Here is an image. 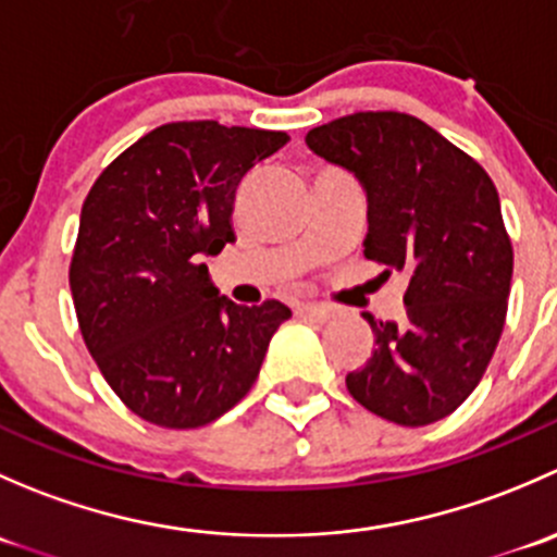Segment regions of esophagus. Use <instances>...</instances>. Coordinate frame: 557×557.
<instances>
[{
    "label": "esophagus",
    "mask_w": 557,
    "mask_h": 557,
    "mask_svg": "<svg viewBox=\"0 0 557 557\" xmlns=\"http://www.w3.org/2000/svg\"><path fill=\"white\" fill-rule=\"evenodd\" d=\"M299 312L307 314V318H314V320H329L331 314H334V310H331L329 305H318V301H305V305H299Z\"/></svg>",
    "instance_id": "34e87169"
}]
</instances>
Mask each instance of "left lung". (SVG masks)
<instances>
[{
  "label": "left lung",
  "instance_id": "1",
  "mask_svg": "<svg viewBox=\"0 0 557 557\" xmlns=\"http://www.w3.org/2000/svg\"><path fill=\"white\" fill-rule=\"evenodd\" d=\"M307 148L367 194L363 256L407 280L401 320H374V350L345 377L391 423H436L480 385L507 320L512 243L487 172L429 123L356 112L307 134Z\"/></svg>",
  "mask_w": 557,
  "mask_h": 557
}]
</instances>
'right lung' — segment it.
Masks as SVG:
<instances>
[{
	"instance_id": "add662e5",
	"label": "right lung",
	"mask_w": 557,
	"mask_h": 557,
	"mask_svg": "<svg viewBox=\"0 0 557 557\" xmlns=\"http://www.w3.org/2000/svg\"><path fill=\"white\" fill-rule=\"evenodd\" d=\"M285 132L164 123L123 150L88 190L70 288L88 352L123 404L161 429H199L247 396L290 310L234 305L207 256L234 243L247 172Z\"/></svg>"
}]
</instances>
